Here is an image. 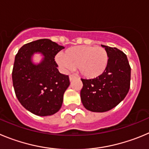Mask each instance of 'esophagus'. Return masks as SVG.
Segmentation results:
<instances>
[{
    "mask_svg": "<svg viewBox=\"0 0 149 149\" xmlns=\"http://www.w3.org/2000/svg\"><path fill=\"white\" fill-rule=\"evenodd\" d=\"M75 78H76V77H75V76H73V75H70V76H69V79H70V81H73V80Z\"/></svg>",
    "mask_w": 149,
    "mask_h": 149,
    "instance_id": "1",
    "label": "esophagus"
}]
</instances>
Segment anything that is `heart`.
Here are the masks:
<instances>
[{
	"label": "heart",
	"instance_id": "obj_1",
	"mask_svg": "<svg viewBox=\"0 0 149 149\" xmlns=\"http://www.w3.org/2000/svg\"><path fill=\"white\" fill-rule=\"evenodd\" d=\"M56 61L63 71L68 72L77 67L81 76L94 79L104 73L108 64V54L101 47H73L56 56Z\"/></svg>",
	"mask_w": 149,
	"mask_h": 149
}]
</instances>
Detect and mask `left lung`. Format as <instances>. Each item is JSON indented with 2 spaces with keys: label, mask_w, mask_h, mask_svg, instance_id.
Returning <instances> with one entry per match:
<instances>
[{
  "label": "left lung",
  "mask_w": 149,
  "mask_h": 149,
  "mask_svg": "<svg viewBox=\"0 0 149 149\" xmlns=\"http://www.w3.org/2000/svg\"><path fill=\"white\" fill-rule=\"evenodd\" d=\"M108 54L106 70L94 79H83L81 100L87 110L105 112L116 107L128 94L131 67L126 55L116 47L102 45Z\"/></svg>",
  "instance_id": "1"
}]
</instances>
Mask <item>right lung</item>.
I'll return each instance as SVG.
<instances>
[{
  "instance_id": "obj_1",
  "label": "right lung",
  "mask_w": 149,
  "mask_h": 149,
  "mask_svg": "<svg viewBox=\"0 0 149 149\" xmlns=\"http://www.w3.org/2000/svg\"><path fill=\"white\" fill-rule=\"evenodd\" d=\"M64 48L44 38L26 44L16 54L12 74L15 93L22 106L33 114L51 116L62 105L70 80L59 73L54 58ZM36 53L43 56L38 64L32 61Z\"/></svg>"
}]
</instances>
